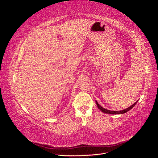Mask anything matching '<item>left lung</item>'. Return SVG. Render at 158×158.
Wrapping results in <instances>:
<instances>
[{"label":"left lung","instance_id":"8db88e82","mask_svg":"<svg viewBox=\"0 0 158 158\" xmlns=\"http://www.w3.org/2000/svg\"><path fill=\"white\" fill-rule=\"evenodd\" d=\"M137 102H138V101H137ZM137 102H136L135 103H134V104L132 105V106H131V107H128V108H127V109H124V110H122V111H110V110H107V109H104V108H103L102 106H100L99 105V103H98L97 102H96V104H97V106H98V107L99 108V109L101 110V111H102V112H103V113H108V114H123V113H127V111H129V110H131L132 107H135V105L136 104Z\"/></svg>","mask_w":158,"mask_h":158}]
</instances>
